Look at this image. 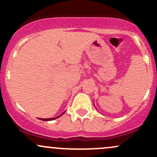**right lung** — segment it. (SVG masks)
Listing matches in <instances>:
<instances>
[{
	"label": "right lung",
	"mask_w": 157,
	"mask_h": 157,
	"mask_svg": "<svg viewBox=\"0 0 157 157\" xmlns=\"http://www.w3.org/2000/svg\"><path fill=\"white\" fill-rule=\"evenodd\" d=\"M64 112H63V113L61 114V115H59V116H58V117H55V118H41L40 120H42V121H52V120H55V119H56V118H59L60 116H61V115H62L63 114H64Z\"/></svg>",
	"instance_id": "add662e5"
}]
</instances>
